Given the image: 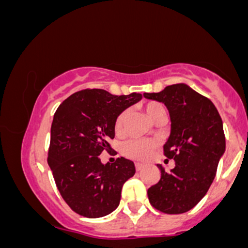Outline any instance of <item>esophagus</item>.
<instances>
[{
    "label": "esophagus",
    "mask_w": 248,
    "mask_h": 248,
    "mask_svg": "<svg viewBox=\"0 0 248 248\" xmlns=\"http://www.w3.org/2000/svg\"><path fill=\"white\" fill-rule=\"evenodd\" d=\"M142 168H143V164H141V163H135V169H136V171H140V170H142Z\"/></svg>",
    "instance_id": "34e87169"
}]
</instances>
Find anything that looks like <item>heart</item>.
Segmentation results:
<instances>
[{
    "instance_id": "1",
    "label": "heart",
    "mask_w": 248,
    "mask_h": 248,
    "mask_svg": "<svg viewBox=\"0 0 248 248\" xmlns=\"http://www.w3.org/2000/svg\"><path fill=\"white\" fill-rule=\"evenodd\" d=\"M144 110H146L147 115L149 116L152 120L156 118L158 113L163 112L164 108L161 104L156 101H149L144 105ZM124 119H126V112H122L118 115L114 122V130L115 133L120 134L122 132V127H124ZM158 146V142L155 139H136V140H130L126 142L122 147V152L126 156L134 160L144 161L149 158L156 147Z\"/></svg>"
}]
</instances>
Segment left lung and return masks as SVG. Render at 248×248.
Returning <instances> with one entry per match:
<instances>
[{"instance_id": "obj_1", "label": "left lung", "mask_w": 248, "mask_h": 248, "mask_svg": "<svg viewBox=\"0 0 248 248\" xmlns=\"http://www.w3.org/2000/svg\"><path fill=\"white\" fill-rule=\"evenodd\" d=\"M143 96L163 102L169 110L171 129L163 150L175 160L169 172L157 164L161 178L148 189V198L158 211L184 213L197 205L215 179L225 153L223 121L212 101L186 84Z\"/></svg>"}]
</instances>
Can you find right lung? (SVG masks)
I'll use <instances>...</instances> for the list:
<instances>
[{
  "label": "right lung",
  "mask_w": 248,
  "mask_h": 248,
  "mask_svg": "<svg viewBox=\"0 0 248 248\" xmlns=\"http://www.w3.org/2000/svg\"><path fill=\"white\" fill-rule=\"evenodd\" d=\"M140 93L113 95L100 88L73 93L57 108L51 124L47 163L62 199L87 218L109 215L119 206L122 186L135 173L132 161L118 157L102 164L99 155L112 150L114 122Z\"/></svg>",
  "instance_id": "1"
}]
</instances>
